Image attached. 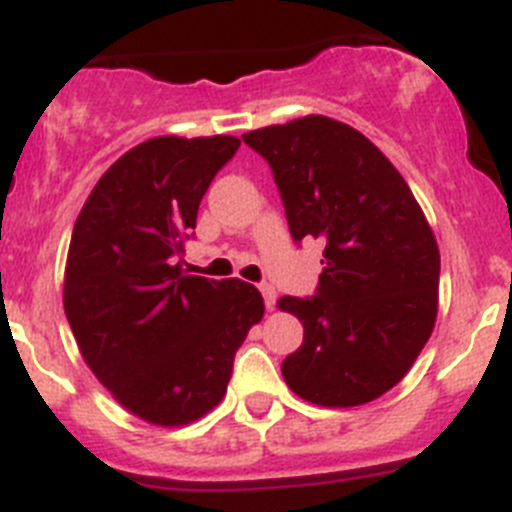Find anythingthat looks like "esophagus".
<instances>
[{"label":"esophagus","mask_w":512,"mask_h":512,"mask_svg":"<svg viewBox=\"0 0 512 512\" xmlns=\"http://www.w3.org/2000/svg\"><path fill=\"white\" fill-rule=\"evenodd\" d=\"M261 295H264V305L266 310H271L274 307V302H277V289L271 287V284H261Z\"/></svg>","instance_id":"34e87169"}]
</instances>
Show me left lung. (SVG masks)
I'll use <instances>...</instances> for the list:
<instances>
[{
	"mask_svg": "<svg viewBox=\"0 0 512 512\" xmlns=\"http://www.w3.org/2000/svg\"><path fill=\"white\" fill-rule=\"evenodd\" d=\"M266 158L289 233L323 238L312 297H282L305 336L284 382L323 408H356L400 382L438 312L436 238L408 182L372 140L323 115L243 135Z\"/></svg>",
	"mask_w": 512,
	"mask_h": 512,
	"instance_id": "obj_1",
	"label": "left lung"
}]
</instances>
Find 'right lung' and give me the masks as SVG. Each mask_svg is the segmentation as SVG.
<instances>
[{"mask_svg": "<svg viewBox=\"0 0 512 512\" xmlns=\"http://www.w3.org/2000/svg\"><path fill=\"white\" fill-rule=\"evenodd\" d=\"M233 135H161L130 148L81 207L71 233L63 310L94 377L122 408L176 428L225 397L235 351L264 318L241 279L194 277L179 264Z\"/></svg>", "mask_w": 512, "mask_h": 512, "instance_id": "obj_1", "label": "right lung"}]
</instances>
